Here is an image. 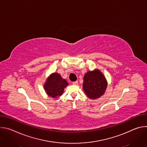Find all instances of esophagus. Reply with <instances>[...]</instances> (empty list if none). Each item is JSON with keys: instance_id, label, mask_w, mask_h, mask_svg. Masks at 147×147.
Here are the masks:
<instances>
[{"instance_id": "obj_1", "label": "esophagus", "mask_w": 147, "mask_h": 147, "mask_svg": "<svg viewBox=\"0 0 147 147\" xmlns=\"http://www.w3.org/2000/svg\"><path fill=\"white\" fill-rule=\"evenodd\" d=\"M73 85H77L78 84V81H76L73 82Z\"/></svg>"}]
</instances>
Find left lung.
I'll list each match as a JSON object with an SVG mask.
<instances>
[{
  "label": "left lung",
  "instance_id": "8db88e82",
  "mask_svg": "<svg viewBox=\"0 0 147 147\" xmlns=\"http://www.w3.org/2000/svg\"><path fill=\"white\" fill-rule=\"evenodd\" d=\"M107 87L105 77L99 70L88 71L84 77L83 89L91 99H96L102 96Z\"/></svg>",
  "mask_w": 147,
  "mask_h": 147
}]
</instances>
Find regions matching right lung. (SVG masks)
<instances>
[{
	"label": "right lung",
	"instance_id": "add662e5",
	"mask_svg": "<svg viewBox=\"0 0 147 147\" xmlns=\"http://www.w3.org/2000/svg\"><path fill=\"white\" fill-rule=\"evenodd\" d=\"M68 85V82L63 79L60 74L53 73L48 78L44 88L49 96L57 98L62 95L64 88Z\"/></svg>",
	"mask_w": 147,
	"mask_h": 147
}]
</instances>
